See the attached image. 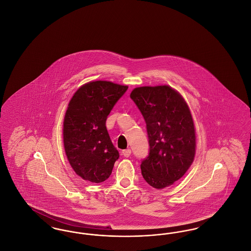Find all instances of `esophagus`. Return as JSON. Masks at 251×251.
<instances>
[{
    "label": "esophagus",
    "mask_w": 251,
    "mask_h": 251,
    "mask_svg": "<svg viewBox=\"0 0 251 251\" xmlns=\"http://www.w3.org/2000/svg\"><path fill=\"white\" fill-rule=\"evenodd\" d=\"M131 151L130 149H127V150H124V151H122V154L124 157H129V156L131 155Z\"/></svg>",
    "instance_id": "1"
}]
</instances>
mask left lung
I'll return each instance as SVG.
<instances>
[{"label":"left lung","mask_w":251,"mask_h":251,"mask_svg":"<svg viewBox=\"0 0 251 251\" xmlns=\"http://www.w3.org/2000/svg\"><path fill=\"white\" fill-rule=\"evenodd\" d=\"M131 100L147 125L150 152L141 163L145 180L163 189L180 179L194 161L196 131L187 103L168 85L141 86Z\"/></svg>","instance_id":"obj_1"}]
</instances>
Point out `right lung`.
I'll use <instances>...</instances> for the list:
<instances>
[{
    "instance_id": "1",
    "label": "right lung",
    "mask_w": 251,
    "mask_h": 251,
    "mask_svg": "<svg viewBox=\"0 0 251 251\" xmlns=\"http://www.w3.org/2000/svg\"><path fill=\"white\" fill-rule=\"evenodd\" d=\"M127 85L107 81L89 82L72 98L65 114V151L75 173L91 182H102L112 173L120 153L112 143L106 120Z\"/></svg>"
}]
</instances>
